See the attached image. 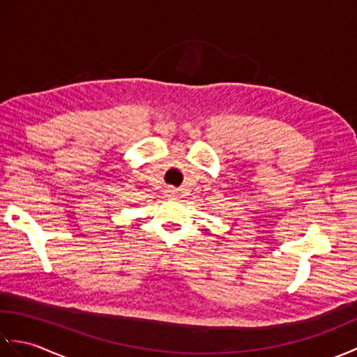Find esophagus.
<instances>
[{"mask_svg":"<svg viewBox=\"0 0 357 357\" xmlns=\"http://www.w3.org/2000/svg\"><path fill=\"white\" fill-rule=\"evenodd\" d=\"M169 193H170V196H174V195H176V192H174V190H169Z\"/></svg>","mask_w":357,"mask_h":357,"instance_id":"34e87169","label":"esophagus"}]
</instances>
